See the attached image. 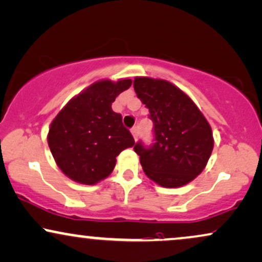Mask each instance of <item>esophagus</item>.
<instances>
[{"mask_svg": "<svg viewBox=\"0 0 262 262\" xmlns=\"http://www.w3.org/2000/svg\"><path fill=\"white\" fill-rule=\"evenodd\" d=\"M130 132H132V135L134 137V139L137 140L138 137H139V127H138V125H135V127L132 128Z\"/></svg>", "mask_w": 262, "mask_h": 262, "instance_id": "34e87169", "label": "esophagus"}]
</instances>
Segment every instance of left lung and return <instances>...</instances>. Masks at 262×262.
I'll use <instances>...</instances> for the list:
<instances>
[{
	"mask_svg": "<svg viewBox=\"0 0 262 262\" xmlns=\"http://www.w3.org/2000/svg\"><path fill=\"white\" fill-rule=\"evenodd\" d=\"M134 90L154 122L152 145L139 141L145 174L165 188H178L199 176L213 149L209 122L187 94L169 81L137 77Z\"/></svg>",
	"mask_w": 262,
	"mask_h": 262,
	"instance_id": "left-lung-1",
	"label": "left lung"
}]
</instances>
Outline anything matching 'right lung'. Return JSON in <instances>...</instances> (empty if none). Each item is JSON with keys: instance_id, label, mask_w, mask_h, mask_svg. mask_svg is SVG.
Returning a JSON list of instances; mask_svg holds the SVG:
<instances>
[{"instance_id": "1", "label": "right lung", "mask_w": 262, "mask_h": 262, "mask_svg": "<svg viewBox=\"0 0 262 262\" xmlns=\"http://www.w3.org/2000/svg\"><path fill=\"white\" fill-rule=\"evenodd\" d=\"M130 79H103L74 96L53 119L47 143L61 171L72 181L93 185L111 174L116 157L134 145L113 112L112 102L130 88Z\"/></svg>"}]
</instances>
